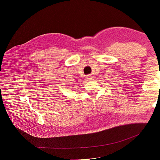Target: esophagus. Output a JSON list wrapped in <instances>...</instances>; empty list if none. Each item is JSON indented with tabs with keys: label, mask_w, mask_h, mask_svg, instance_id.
<instances>
[{
	"label": "esophagus",
	"mask_w": 160,
	"mask_h": 160,
	"mask_svg": "<svg viewBox=\"0 0 160 160\" xmlns=\"http://www.w3.org/2000/svg\"><path fill=\"white\" fill-rule=\"evenodd\" d=\"M94 78H95L94 77L92 76L91 74L88 75V76H87V81H93V80H94Z\"/></svg>",
	"instance_id": "34e87169"
}]
</instances>
